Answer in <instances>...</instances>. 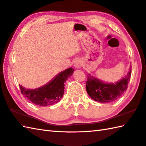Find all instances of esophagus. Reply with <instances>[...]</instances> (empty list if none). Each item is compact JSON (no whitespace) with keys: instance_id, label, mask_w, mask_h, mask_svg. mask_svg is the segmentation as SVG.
Returning <instances> with one entry per match:
<instances>
[{"instance_id":"obj_1","label":"esophagus","mask_w":146,"mask_h":146,"mask_svg":"<svg viewBox=\"0 0 146 146\" xmlns=\"http://www.w3.org/2000/svg\"><path fill=\"white\" fill-rule=\"evenodd\" d=\"M82 66V62L81 60L76 59V60H75V62H74V66L76 68H80Z\"/></svg>"}]
</instances>
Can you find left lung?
<instances>
[{
    "instance_id": "8db88e82",
    "label": "left lung",
    "mask_w": 146,
    "mask_h": 146,
    "mask_svg": "<svg viewBox=\"0 0 146 146\" xmlns=\"http://www.w3.org/2000/svg\"><path fill=\"white\" fill-rule=\"evenodd\" d=\"M131 72L132 66H130L127 75L115 83L105 82L88 73L86 90L88 96L94 101L101 103L116 101L126 91Z\"/></svg>"
}]
</instances>
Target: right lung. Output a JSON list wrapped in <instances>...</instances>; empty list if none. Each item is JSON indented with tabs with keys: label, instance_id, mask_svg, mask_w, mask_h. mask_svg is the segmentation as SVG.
Returning a JSON list of instances; mask_svg holds the SVG:
<instances>
[{
	"label": "right lung",
	"instance_id": "right-lung-1",
	"mask_svg": "<svg viewBox=\"0 0 146 146\" xmlns=\"http://www.w3.org/2000/svg\"><path fill=\"white\" fill-rule=\"evenodd\" d=\"M73 71V68H67L57 74L46 84L35 89L26 88L19 85L21 94L35 105L40 106L53 105L59 102L62 98L64 91V82L72 75Z\"/></svg>",
	"mask_w": 146,
	"mask_h": 146
}]
</instances>
